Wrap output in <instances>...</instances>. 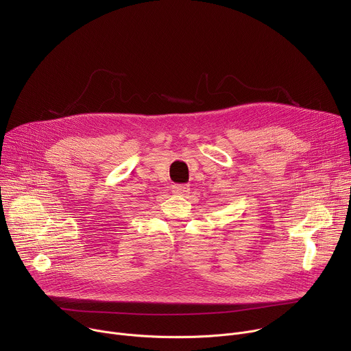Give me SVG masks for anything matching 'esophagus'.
<instances>
[{
	"label": "esophagus",
	"mask_w": 351,
	"mask_h": 351,
	"mask_svg": "<svg viewBox=\"0 0 351 351\" xmlns=\"http://www.w3.org/2000/svg\"><path fill=\"white\" fill-rule=\"evenodd\" d=\"M189 191H191L189 186H188V184H183V183H175V184L172 186V192H173L175 195L183 196V195H188Z\"/></svg>",
	"instance_id": "esophagus-1"
}]
</instances>
